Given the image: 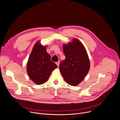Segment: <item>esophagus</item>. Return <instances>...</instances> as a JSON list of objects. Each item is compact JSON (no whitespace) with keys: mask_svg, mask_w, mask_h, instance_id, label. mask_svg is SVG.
<instances>
[{"mask_svg":"<svg viewBox=\"0 0 120 120\" xmlns=\"http://www.w3.org/2000/svg\"><path fill=\"white\" fill-rule=\"evenodd\" d=\"M59 63H60L59 61H58V62H57L56 63V64H57V66H58V67H59Z\"/></svg>","mask_w":120,"mask_h":120,"instance_id":"esophagus-1","label":"esophagus"}]
</instances>
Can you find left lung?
I'll list each match as a JSON object with an SVG mask.
<instances>
[{
	"instance_id": "8db88e82",
	"label": "left lung",
	"mask_w": 120,
	"mask_h": 120,
	"mask_svg": "<svg viewBox=\"0 0 120 120\" xmlns=\"http://www.w3.org/2000/svg\"><path fill=\"white\" fill-rule=\"evenodd\" d=\"M65 59L60 64L59 69L67 83L76 86L88 74L90 64L86 49L77 39L63 45Z\"/></svg>"
}]
</instances>
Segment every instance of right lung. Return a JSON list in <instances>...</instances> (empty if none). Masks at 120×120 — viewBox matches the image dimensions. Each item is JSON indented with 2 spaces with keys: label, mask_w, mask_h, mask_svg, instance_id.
<instances>
[{
  "label": "right lung",
  "mask_w": 120,
  "mask_h": 120,
  "mask_svg": "<svg viewBox=\"0 0 120 120\" xmlns=\"http://www.w3.org/2000/svg\"><path fill=\"white\" fill-rule=\"evenodd\" d=\"M57 67L51 60V56L46 51V46L38 41L34 45L28 58L27 73L30 78L37 84L46 82L51 72Z\"/></svg>",
  "instance_id": "1"
}]
</instances>
